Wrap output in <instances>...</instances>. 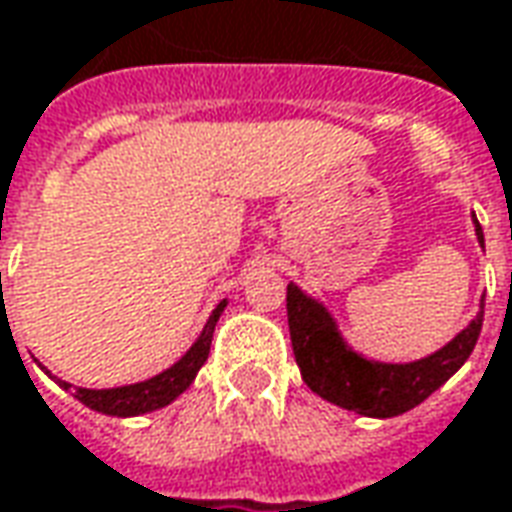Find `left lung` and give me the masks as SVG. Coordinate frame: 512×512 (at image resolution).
<instances>
[{
  "mask_svg": "<svg viewBox=\"0 0 512 512\" xmlns=\"http://www.w3.org/2000/svg\"><path fill=\"white\" fill-rule=\"evenodd\" d=\"M474 227L476 241L479 246H485V235L476 215ZM285 305H288L291 347L302 381L319 398L364 417L403 415L443 387L474 353V344L482 330V314H485L482 311L485 300H482L479 314L451 342L429 356L395 364V361L367 358L353 350L328 308L311 294H305L297 283H288Z\"/></svg>",
  "mask_w": 512,
  "mask_h": 512,
  "instance_id": "left-lung-1",
  "label": "left lung"
}]
</instances>
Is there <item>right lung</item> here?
Wrapping results in <instances>:
<instances>
[{
  "mask_svg": "<svg viewBox=\"0 0 512 512\" xmlns=\"http://www.w3.org/2000/svg\"><path fill=\"white\" fill-rule=\"evenodd\" d=\"M224 308H227V300H221L215 305V311L207 319V325L201 328L198 333V339L190 344V350L184 353L176 364H170L168 370H162L154 378H148V381H139V384H125V387H111V389H86V387H72L69 381H61V378H55L50 375L41 364V370L55 378V384L58 387H64L66 392L69 389H75V398L83 403V406H89V409H95L100 415H111V417H137V415H148V412H156V409H162V406H168L173 403L179 395H182L184 389L190 387L193 381H196L198 370L204 367V361L210 356V344H212V333H215V325H218V319L224 314Z\"/></svg>",
  "mask_w": 512,
  "mask_h": 512,
  "instance_id": "obj_1",
  "label": "right lung"
}]
</instances>
